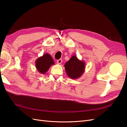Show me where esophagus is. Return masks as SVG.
<instances>
[{
    "mask_svg": "<svg viewBox=\"0 0 127 127\" xmlns=\"http://www.w3.org/2000/svg\"><path fill=\"white\" fill-rule=\"evenodd\" d=\"M62 62H63V60L61 59H59V60H58L57 61V63L58 64H61V63H62Z\"/></svg>",
    "mask_w": 127,
    "mask_h": 127,
    "instance_id": "34e87169",
    "label": "esophagus"
}]
</instances>
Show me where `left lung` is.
<instances>
[{
    "label": "left lung",
    "instance_id": "1",
    "mask_svg": "<svg viewBox=\"0 0 127 127\" xmlns=\"http://www.w3.org/2000/svg\"><path fill=\"white\" fill-rule=\"evenodd\" d=\"M85 63L79 60L74 55L64 64V69L69 77L72 79L79 78L85 71Z\"/></svg>",
    "mask_w": 127,
    "mask_h": 127
}]
</instances>
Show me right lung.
Masks as SVG:
<instances>
[{
  "mask_svg": "<svg viewBox=\"0 0 127 127\" xmlns=\"http://www.w3.org/2000/svg\"><path fill=\"white\" fill-rule=\"evenodd\" d=\"M54 64V61L51 56L48 53H45L36 59L35 67L37 70L41 74H45L50 67Z\"/></svg>",
  "mask_w": 127,
  "mask_h": 127,
  "instance_id": "obj_1",
  "label": "right lung"
}]
</instances>
